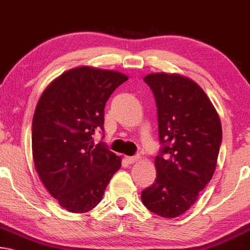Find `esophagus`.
I'll return each mask as SVG.
<instances>
[{"label":"esophagus","mask_w":250,"mask_h":250,"mask_svg":"<svg viewBox=\"0 0 250 250\" xmlns=\"http://www.w3.org/2000/svg\"><path fill=\"white\" fill-rule=\"evenodd\" d=\"M125 160L127 161L129 164H133V163H135V162H137L138 160H140V156H138V155H135V156H125Z\"/></svg>","instance_id":"34e87169"}]
</instances>
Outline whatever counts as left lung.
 <instances>
[{
  "mask_svg": "<svg viewBox=\"0 0 250 250\" xmlns=\"http://www.w3.org/2000/svg\"><path fill=\"white\" fill-rule=\"evenodd\" d=\"M157 107L159 137L156 179L142 191V202L163 218H175L197 201L217 167L221 122L202 88L179 74L144 77Z\"/></svg>",
  "mask_w": 250,
  "mask_h": 250,
  "instance_id": "left-lung-1",
  "label": "left lung"
}]
</instances>
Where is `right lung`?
<instances>
[{
  "mask_svg": "<svg viewBox=\"0 0 250 250\" xmlns=\"http://www.w3.org/2000/svg\"><path fill=\"white\" fill-rule=\"evenodd\" d=\"M128 77L89 66L70 69L42 93L32 121V155L41 182L69 212L83 213L101 202L122 160L95 144L104 129V108Z\"/></svg>",
  "mask_w": 250,
  "mask_h": 250,
  "instance_id": "right-lung-1",
  "label": "right lung"
}]
</instances>
